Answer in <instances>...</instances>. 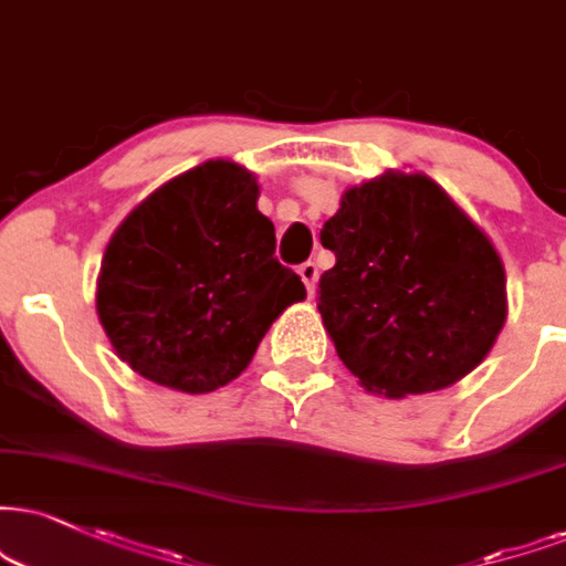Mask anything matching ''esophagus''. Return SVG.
Returning <instances> with one entry per match:
<instances>
[{
  "label": "esophagus",
  "mask_w": 566,
  "mask_h": 566,
  "mask_svg": "<svg viewBox=\"0 0 566 566\" xmlns=\"http://www.w3.org/2000/svg\"><path fill=\"white\" fill-rule=\"evenodd\" d=\"M298 275H302L306 291H310V294H315V285H317V264H315V262H304L302 268H298Z\"/></svg>",
  "instance_id": "1"
}]
</instances>
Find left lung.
<instances>
[{"mask_svg": "<svg viewBox=\"0 0 566 566\" xmlns=\"http://www.w3.org/2000/svg\"><path fill=\"white\" fill-rule=\"evenodd\" d=\"M336 254L317 310L344 365L390 399L472 373L506 319V277L485 233L428 176L348 188L319 230Z\"/></svg>", "mask_w": 566, "mask_h": 566, "instance_id": "obj_1", "label": "left lung"}]
</instances>
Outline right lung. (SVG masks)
<instances>
[{"mask_svg": "<svg viewBox=\"0 0 566 566\" xmlns=\"http://www.w3.org/2000/svg\"><path fill=\"white\" fill-rule=\"evenodd\" d=\"M260 186L212 159L144 199L107 243L96 312L117 357L184 394L235 380L302 277L275 256Z\"/></svg>", "mask_w": 566, "mask_h": 566, "instance_id": "1", "label": "right lung"}]
</instances>
